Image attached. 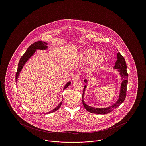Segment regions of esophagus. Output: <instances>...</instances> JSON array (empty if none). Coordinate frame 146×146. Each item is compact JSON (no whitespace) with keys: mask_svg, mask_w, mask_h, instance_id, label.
I'll return each mask as SVG.
<instances>
[{"mask_svg":"<svg viewBox=\"0 0 146 146\" xmlns=\"http://www.w3.org/2000/svg\"><path fill=\"white\" fill-rule=\"evenodd\" d=\"M79 79V75L78 73L74 74L72 77V80L73 81H76V80H78Z\"/></svg>","mask_w":146,"mask_h":146,"instance_id":"esophagus-1","label":"esophagus"}]
</instances>
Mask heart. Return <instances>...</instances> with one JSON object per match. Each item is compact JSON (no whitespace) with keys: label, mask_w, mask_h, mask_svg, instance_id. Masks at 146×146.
<instances>
[{"label":"heart","mask_w":146,"mask_h":146,"mask_svg":"<svg viewBox=\"0 0 146 146\" xmlns=\"http://www.w3.org/2000/svg\"><path fill=\"white\" fill-rule=\"evenodd\" d=\"M106 56L104 52L93 49H87L82 51L79 56V60L83 63H90L89 70L90 72L96 71L104 62Z\"/></svg>","instance_id":"obj_1"}]
</instances>
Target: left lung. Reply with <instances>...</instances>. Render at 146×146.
Listing matches in <instances>:
<instances>
[{"instance_id": "left-lung-1", "label": "left lung", "mask_w": 146, "mask_h": 146, "mask_svg": "<svg viewBox=\"0 0 146 146\" xmlns=\"http://www.w3.org/2000/svg\"><path fill=\"white\" fill-rule=\"evenodd\" d=\"M117 60L115 63L114 69L118 70L122 80L118 100L114 104L106 108H96V107H91L90 106L86 104L84 101V95L85 94V90L87 86L86 85H85L84 87L83 94L82 95V102H83L84 108L86 111L95 114H106L113 111L114 110L117 108L124 101L126 95V89H127V82H128L127 81L128 74L126 70V63L125 62L124 57L119 52H118L117 54ZM84 82L87 84L88 80L85 79L84 80Z\"/></svg>"}]
</instances>
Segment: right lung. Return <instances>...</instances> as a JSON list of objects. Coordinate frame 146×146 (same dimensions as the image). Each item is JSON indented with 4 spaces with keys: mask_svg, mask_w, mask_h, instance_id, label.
Here are the masks:
<instances>
[{
    "mask_svg": "<svg viewBox=\"0 0 146 146\" xmlns=\"http://www.w3.org/2000/svg\"><path fill=\"white\" fill-rule=\"evenodd\" d=\"M48 43L46 42H42V41H39V42H36L33 43V44H32L29 48H28L27 51H26V52L24 54V55L22 56L20 58V60L19 63L18 64V68L17 70L16 74V82L17 83V79L19 76L21 72V70H22L24 65L25 64V63L27 62L28 61V60L35 54V53L36 51V50H46L48 49V46H47ZM71 82H67V84L65 85V86H64L63 90H64L65 89H66L70 85ZM62 101L60 102V104H58L55 109H54L52 111H49L46 113V114H49L50 113H53L54 111H56L57 110H58L59 109V108L61 107L62 103Z\"/></svg>",
    "mask_w": 146,
    "mask_h": 146,
    "instance_id": "1",
    "label": "right lung"
}]
</instances>
